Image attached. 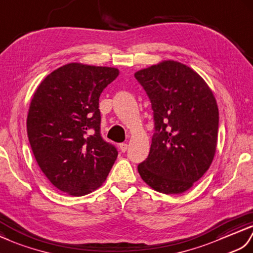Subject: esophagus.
Returning <instances> with one entry per match:
<instances>
[{
	"mask_svg": "<svg viewBox=\"0 0 253 253\" xmlns=\"http://www.w3.org/2000/svg\"><path fill=\"white\" fill-rule=\"evenodd\" d=\"M119 147H120V150L122 151V153H126V149H127V144L126 143H121L119 145Z\"/></svg>",
	"mask_w": 253,
	"mask_h": 253,
	"instance_id": "obj_1",
	"label": "esophagus"
}]
</instances>
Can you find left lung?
Instances as JSON below:
<instances>
[{
    "label": "left lung",
    "instance_id": "8db88e82",
    "mask_svg": "<svg viewBox=\"0 0 253 253\" xmlns=\"http://www.w3.org/2000/svg\"><path fill=\"white\" fill-rule=\"evenodd\" d=\"M134 77L150 100L155 126L149 155L137 166L139 175L162 194L186 192L215 154V98L203 78L178 61H162Z\"/></svg>",
    "mask_w": 253,
    "mask_h": 253
}]
</instances>
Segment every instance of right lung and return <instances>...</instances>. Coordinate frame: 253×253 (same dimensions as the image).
Here are the masks:
<instances>
[{
  "instance_id": "right-lung-1",
  "label": "right lung",
  "mask_w": 253,
  "mask_h": 253,
  "mask_svg": "<svg viewBox=\"0 0 253 253\" xmlns=\"http://www.w3.org/2000/svg\"><path fill=\"white\" fill-rule=\"evenodd\" d=\"M119 75L72 63L44 79L31 100L27 132L35 158L56 188L84 196L98 188L118 156L100 134L99 96Z\"/></svg>"
}]
</instances>
